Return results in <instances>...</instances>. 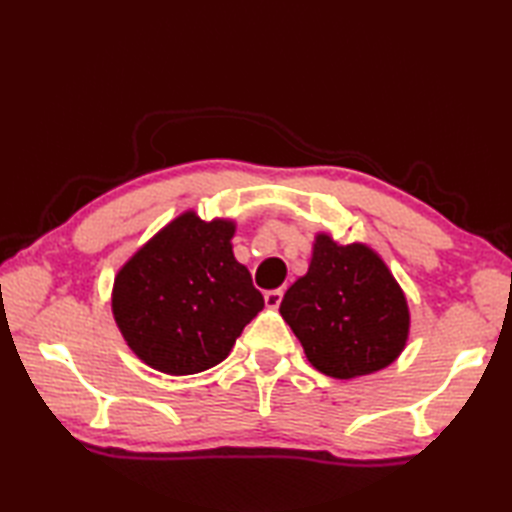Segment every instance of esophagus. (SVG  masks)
Listing matches in <instances>:
<instances>
[{
  "instance_id": "34e87169",
  "label": "esophagus",
  "mask_w": 512,
  "mask_h": 512,
  "mask_svg": "<svg viewBox=\"0 0 512 512\" xmlns=\"http://www.w3.org/2000/svg\"><path fill=\"white\" fill-rule=\"evenodd\" d=\"M281 299H284V292H281V290H268L266 295H264L266 308H270V310H277V308H279V303H281Z\"/></svg>"
}]
</instances>
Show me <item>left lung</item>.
Masks as SVG:
<instances>
[{
	"label": "left lung",
	"mask_w": 512,
	"mask_h": 512,
	"mask_svg": "<svg viewBox=\"0 0 512 512\" xmlns=\"http://www.w3.org/2000/svg\"><path fill=\"white\" fill-rule=\"evenodd\" d=\"M306 358L339 380L374 374L402 354L411 314L396 277L374 248L317 233L308 273L279 306Z\"/></svg>",
	"instance_id": "1"
}]
</instances>
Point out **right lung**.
<instances>
[{
  "instance_id": "obj_1",
  "label": "right lung",
  "mask_w": 512,
  "mask_h": 512,
  "mask_svg": "<svg viewBox=\"0 0 512 512\" xmlns=\"http://www.w3.org/2000/svg\"><path fill=\"white\" fill-rule=\"evenodd\" d=\"M235 220L173 217L118 268L116 328L140 361L169 376L215 367L264 308L248 268L233 255Z\"/></svg>"
}]
</instances>
